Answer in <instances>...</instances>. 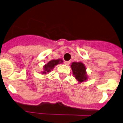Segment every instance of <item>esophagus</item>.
I'll list each match as a JSON object with an SVG mask.
<instances>
[{
    "label": "esophagus",
    "instance_id": "obj_1",
    "mask_svg": "<svg viewBox=\"0 0 123 123\" xmlns=\"http://www.w3.org/2000/svg\"><path fill=\"white\" fill-rule=\"evenodd\" d=\"M65 65H68L70 64V62L69 61H65L64 62Z\"/></svg>",
    "mask_w": 123,
    "mask_h": 123
}]
</instances>
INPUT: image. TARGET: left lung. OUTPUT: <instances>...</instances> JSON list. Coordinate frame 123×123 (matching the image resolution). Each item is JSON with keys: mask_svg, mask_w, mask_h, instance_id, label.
Here are the masks:
<instances>
[{"mask_svg": "<svg viewBox=\"0 0 123 123\" xmlns=\"http://www.w3.org/2000/svg\"><path fill=\"white\" fill-rule=\"evenodd\" d=\"M72 74L78 83L85 82L88 80L86 67L82 62H72L70 65Z\"/></svg>", "mask_w": 123, "mask_h": 123, "instance_id": "left-lung-1", "label": "left lung"}]
</instances>
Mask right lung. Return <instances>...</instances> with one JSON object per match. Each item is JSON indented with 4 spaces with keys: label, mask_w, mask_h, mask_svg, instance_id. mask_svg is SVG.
I'll list each match as a JSON object with an SVG mask.
<instances>
[{
    "label": "right lung",
    "mask_w": 123,
    "mask_h": 123,
    "mask_svg": "<svg viewBox=\"0 0 123 123\" xmlns=\"http://www.w3.org/2000/svg\"><path fill=\"white\" fill-rule=\"evenodd\" d=\"M63 62V61L62 59H58V60H52L50 62H49L47 64L44 65L43 67V70L42 72V74H45L47 72H50L53 68H55V67L58 64H60L62 63Z\"/></svg>",
    "instance_id": "obj_1"
}]
</instances>
